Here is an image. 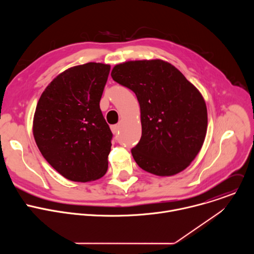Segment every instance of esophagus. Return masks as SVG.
I'll return each mask as SVG.
<instances>
[{
	"mask_svg": "<svg viewBox=\"0 0 254 254\" xmlns=\"http://www.w3.org/2000/svg\"><path fill=\"white\" fill-rule=\"evenodd\" d=\"M111 128H112L114 134H115V135H118V133H119V131H120V126L115 125V126H112Z\"/></svg>",
	"mask_w": 254,
	"mask_h": 254,
	"instance_id": "esophagus-1",
	"label": "esophagus"
}]
</instances>
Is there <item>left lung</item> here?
I'll return each instance as SVG.
<instances>
[{
  "instance_id": "left-lung-1",
  "label": "left lung",
  "mask_w": 254,
  "mask_h": 254,
  "mask_svg": "<svg viewBox=\"0 0 254 254\" xmlns=\"http://www.w3.org/2000/svg\"><path fill=\"white\" fill-rule=\"evenodd\" d=\"M112 77L132 90L139 103L141 136L131 149L135 163L157 176L185 170L200 152L207 131V108L198 89L163 60L116 65Z\"/></svg>"
}]
</instances>
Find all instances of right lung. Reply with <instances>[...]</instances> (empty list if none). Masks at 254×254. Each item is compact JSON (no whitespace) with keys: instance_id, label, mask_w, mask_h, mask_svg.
<instances>
[{"instance_id":"right-lung-1","label":"right lung","mask_w":254,"mask_h":254,"mask_svg":"<svg viewBox=\"0 0 254 254\" xmlns=\"http://www.w3.org/2000/svg\"><path fill=\"white\" fill-rule=\"evenodd\" d=\"M111 66L89 62L59 74L42 93L33 134L45 160L63 177L89 182L107 171L113 132L99 101Z\"/></svg>"}]
</instances>
